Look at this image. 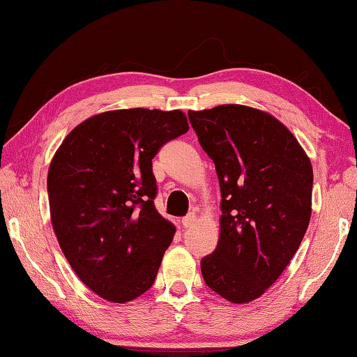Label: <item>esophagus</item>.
<instances>
[{
	"label": "esophagus",
	"mask_w": 357,
	"mask_h": 357,
	"mask_svg": "<svg viewBox=\"0 0 357 357\" xmlns=\"http://www.w3.org/2000/svg\"><path fill=\"white\" fill-rule=\"evenodd\" d=\"M197 223V215L195 214H189V215H185L184 219H183V227L184 228H192L193 225H195Z\"/></svg>",
	"instance_id": "obj_1"
}]
</instances>
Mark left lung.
Returning <instances> with one entry per match:
<instances>
[{
    "label": "left lung",
    "mask_w": 357,
    "mask_h": 357,
    "mask_svg": "<svg viewBox=\"0 0 357 357\" xmlns=\"http://www.w3.org/2000/svg\"><path fill=\"white\" fill-rule=\"evenodd\" d=\"M220 184V234L202 259L206 285L233 304L263 296L299 249L312 215L313 170L273 114L225 104L189 112Z\"/></svg>",
    "instance_id": "1"
}]
</instances>
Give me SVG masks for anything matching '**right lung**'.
<instances>
[{"label":"right lung","instance_id":"right-lung-1","mask_svg":"<svg viewBox=\"0 0 357 357\" xmlns=\"http://www.w3.org/2000/svg\"><path fill=\"white\" fill-rule=\"evenodd\" d=\"M189 130L185 113L148 108L84 119L48 167L50 219L78 279L124 304L153 287L176 228L154 206L153 159Z\"/></svg>","mask_w":357,"mask_h":357}]
</instances>
